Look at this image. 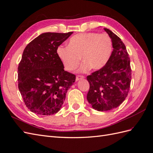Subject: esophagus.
<instances>
[{
  "label": "esophagus",
  "instance_id": "34e87169",
  "mask_svg": "<svg viewBox=\"0 0 153 153\" xmlns=\"http://www.w3.org/2000/svg\"><path fill=\"white\" fill-rule=\"evenodd\" d=\"M84 79V76H81V75H78L76 77V81H79L80 80H82Z\"/></svg>",
  "mask_w": 153,
  "mask_h": 153
}]
</instances>
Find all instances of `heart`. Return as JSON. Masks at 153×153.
<instances>
[{
    "label": "heart",
    "mask_w": 153,
    "mask_h": 153,
    "mask_svg": "<svg viewBox=\"0 0 153 153\" xmlns=\"http://www.w3.org/2000/svg\"><path fill=\"white\" fill-rule=\"evenodd\" d=\"M112 51V41L108 35L89 32L73 36L69 40L68 46L57 47L56 54L69 71L75 69L82 59L84 62L79 72L85 73L91 69H102L108 62Z\"/></svg>",
    "instance_id": "b5f03b06"
}]
</instances>
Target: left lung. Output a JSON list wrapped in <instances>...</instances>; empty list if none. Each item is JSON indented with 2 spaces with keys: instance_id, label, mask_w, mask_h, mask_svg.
<instances>
[{
  "instance_id": "1",
  "label": "left lung",
  "mask_w": 153,
  "mask_h": 153,
  "mask_svg": "<svg viewBox=\"0 0 153 153\" xmlns=\"http://www.w3.org/2000/svg\"><path fill=\"white\" fill-rule=\"evenodd\" d=\"M105 30L112 41L113 51L107 64L87 76V100L94 109L104 111L118 107L128 95L131 82L130 61L125 44L110 30Z\"/></svg>"
}]
</instances>
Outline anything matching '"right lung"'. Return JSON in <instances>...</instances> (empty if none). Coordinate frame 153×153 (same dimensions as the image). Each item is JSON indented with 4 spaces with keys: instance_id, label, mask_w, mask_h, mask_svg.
I'll list each match as a JSON object with an SVG mask.
<instances>
[{
    "instance_id": "add662e5",
    "label": "right lung",
    "mask_w": 153,
    "mask_h": 153,
    "mask_svg": "<svg viewBox=\"0 0 153 153\" xmlns=\"http://www.w3.org/2000/svg\"><path fill=\"white\" fill-rule=\"evenodd\" d=\"M73 33H43L25 48L18 66V88L33 113H57L75 82V75L64 71L56 54L57 47Z\"/></svg>"
}]
</instances>
